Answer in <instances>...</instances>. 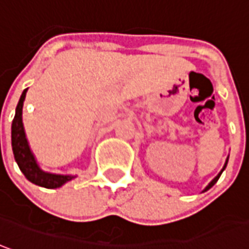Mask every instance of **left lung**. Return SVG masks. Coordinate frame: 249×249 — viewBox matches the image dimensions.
<instances>
[{
	"label": "left lung",
	"mask_w": 249,
	"mask_h": 249,
	"mask_svg": "<svg viewBox=\"0 0 249 249\" xmlns=\"http://www.w3.org/2000/svg\"><path fill=\"white\" fill-rule=\"evenodd\" d=\"M226 162H228V161H226ZM226 162H225V165H224V168H222V171H224V169H225V167H226ZM222 171H221V172H219V174L217 175V176H215V178H214V179L212 180V181H210V183H209V186H207L206 188H205V191H207V190H209V188H212V187H213L214 184H215V183H217V180L219 179V176H221V174H222Z\"/></svg>",
	"instance_id": "8db88e82"
}]
</instances>
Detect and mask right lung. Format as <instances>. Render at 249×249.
Returning <instances> with one entry per match:
<instances>
[{"instance_id": "add662e5", "label": "right lung", "mask_w": 249, "mask_h": 249, "mask_svg": "<svg viewBox=\"0 0 249 249\" xmlns=\"http://www.w3.org/2000/svg\"><path fill=\"white\" fill-rule=\"evenodd\" d=\"M27 89L23 92V95L18 100L16 107V115L12 122V149L15 154V160L18 164V168L27 179L32 181L36 186L44 187V188H58L66 181L73 179V176H63V175H53L43 172L36 164L35 157L28 146V141L25 138L23 126V104L25 99Z\"/></svg>"}]
</instances>
